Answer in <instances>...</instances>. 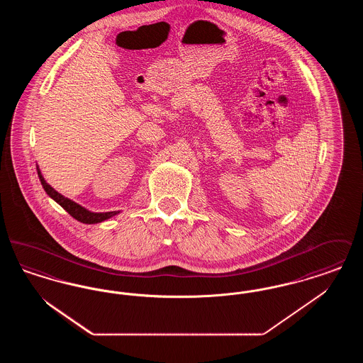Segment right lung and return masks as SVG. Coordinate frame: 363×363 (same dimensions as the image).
Masks as SVG:
<instances>
[{
    "label": "right lung",
    "mask_w": 363,
    "mask_h": 363,
    "mask_svg": "<svg viewBox=\"0 0 363 363\" xmlns=\"http://www.w3.org/2000/svg\"><path fill=\"white\" fill-rule=\"evenodd\" d=\"M36 170H38V177H39V181H40L43 189L46 190V193L52 197V200L64 208L70 216L74 218L76 220H79L82 223H86V225H94V223H101L106 219L120 213V211H113V212H91V211H88L86 208L79 206L77 203L69 200L68 197H64L57 190L52 189V186L45 181L43 175L40 174V170L38 167H36Z\"/></svg>",
    "instance_id": "1"
}]
</instances>
